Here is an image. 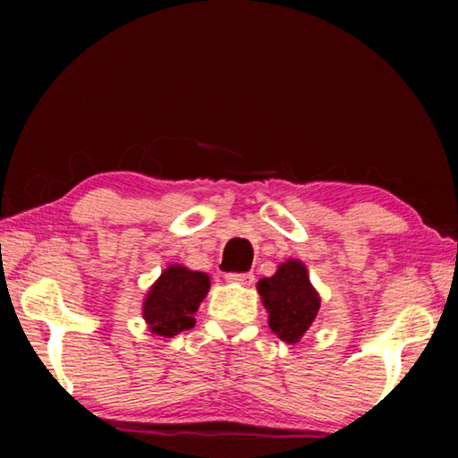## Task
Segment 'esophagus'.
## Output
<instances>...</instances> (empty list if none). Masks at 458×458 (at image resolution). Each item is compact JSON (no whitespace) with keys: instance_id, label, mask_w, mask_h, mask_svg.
Instances as JSON below:
<instances>
[{"instance_id":"esophagus-1","label":"esophagus","mask_w":458,"mask_h":458,"mask_svg":"<svg viewBox=\"0 0 458 458\" xmlns=\"http://www.w3.org/2000/svg\"><path fill=\"white\" fill-rule=\"evenodd\" d=\"M225 279H227L229 284L252 285V281H254V275H252V273H227V275H225Z\"/></svg>"}]
</instances>
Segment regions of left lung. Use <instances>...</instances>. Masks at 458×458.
<instances>
[{
    "label": "left lung",
    "mask_w": 458,
    "mask_h": 458,
    "mask_svg": "<svg viewBox=\"0 0 458 458\" xmlns=\"http://www.w3.org/2000/svg\"><path fill=\"white\" fill-rule=\"evenodd\" d=\"M259 293L268 312V327L279 340L296 344L317 321L321 298L310 284L304 262H281L273 277L259 281Z\"/></svg>",
    "instance_id": "8db88e82"
}]
</instances>
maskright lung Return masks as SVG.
Listing matches in <instances>:
<instances>
[{
	"label": "right lung",
	"mask_w": 458,
	"mask_h": 458,
	"mask_svg": "<svg viewBox=\"0 0 458 458\" xmlns=\"http://www.w3.org/2000/svg\"><path fill=\"white\" fill-rule=\"evenodd\" d=\"M208 290L210 277L206 273L190 271L181 265L166 267L143 300V318L148 329L162 337H173L191 329L196 325L193 315Z\"/></svg>",
	"instance_id": "1"
}]
</instances>
